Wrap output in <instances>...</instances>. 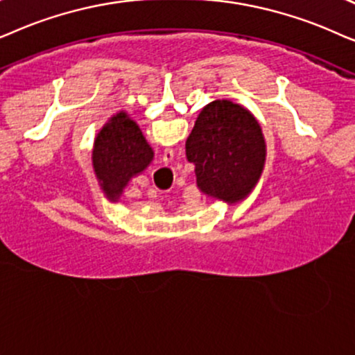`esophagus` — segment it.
Instances as JSON below:
<instances>
[{"label":"esophagus","mask_w":355,"mask_h":355,"mask_svg":"<svg viewBox=\"0 0 355 355\" xmlns=\"http://www.w3.org/2000/svg\"><path fill=\"white\" fill-rule=\"evenodd\" d=\"M165 153H170V154H172V150H170V149H167V150H165Z\"/></svg>","instance_id":"obj_1"}]
</instances>
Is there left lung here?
Instances as JSON below:
<instances>
[{
  "label": "left lung",
  "instance_id": "obj_1",
  "mask_svg": "<svg viewBox=\"0 0 355 355\" xmlns=\"http://www.w3.org/2000/svg\"><path fill=\"white\" fill-rule=\"evenodd\" d=\"M264 154L258 121L230 101L207 103L187 139V159L195 164L200 190L227 202L243 200L253 190Z\"/></svg>",
  "mask_w": 355,
  "mask_h": 355
}]
</instances>
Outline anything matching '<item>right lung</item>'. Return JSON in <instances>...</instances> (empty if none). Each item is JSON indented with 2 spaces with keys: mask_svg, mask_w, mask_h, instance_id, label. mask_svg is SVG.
Returning a JSON list of instances; mask_svg holds the SVG:
<instances>
[{
  "mask_svg": "<svg viewBox=\"0 0 355 355\" xmlns=\"http://www.w3.org/2000/svg\"><path fill=\"white\" fill-rule=\"evenodd\" d=\"M153 149L139 126L118 113L101 130L94 143V168L108 198H118L133 175L143 172L153 160Z\"/></svg>",
  "mask_w": 355,
  "mask_h": 355,
  "instance_id": "right-lung-1",
  "label": "right lung"
}]
</instances>
